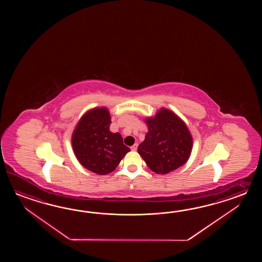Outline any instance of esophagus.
Returning a JSON list of instances; mask_svg holds the SVG:
<instances>
[{"label": "esophagus", "instance_id": "34e87169", "mask_svg": "<svg viewBox=\"0 0 262 262\" xmlns=\"http://www.w3.org/2000/svg\"><path fill=\"white\" fill-rule=\"evenodd\" d=\"M137 149H138V143H135L133 146H131V150H137Z\"/></svg>", "mask_w": 262, "mask_h": 262}]
</instances>
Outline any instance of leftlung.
Here are the masks:
<instances>
[{
    "label": "left lung",
    "mask_w": 262,
    "mask_h": 262,
    "mask_svg": "<svg viewBox=\"0 0 262 262\" xmlns=\"http://www.w3.org/2000/svg\"><path fill=\"white\" fill-rule=\"evenodd\" d=\"M148 132L138 151L150 170L167 174L183 166L189 158L193 139L184 121L162 107L155 117L145 119Z\"/></svg>",
    "instance_id": "obj_1"
}]
</instances>
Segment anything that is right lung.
<instances>
[{
	"mask_svg": "<svg viewBox=\"0 0 262 262\" xmlns=\"http://www.w3.org/2000/svg\"><path fill=\"white\" fill-rule=\"evenodd\" d=\"M111 114L106 107H95L79 120L72 135V147L78 162L92 172H112L130 149L120 133L110 131Z\"/></svg>",
	"mask_w": 262,
	"mask_h": 262,
	"instance_id": "add662e5",
	"label": "right lung"
}]
</instances>
